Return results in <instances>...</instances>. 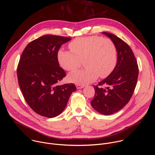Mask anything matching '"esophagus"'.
<instances>
[{
  "label": "esophagus",
  "mask_w": 155,
  "mask_h": 155,
  "mask_svg": "<svg viewBox=\"0 0 155 155\" xmlns=\"http://www.w3.org/2000/svg\"><path fill=\"white\" fill-rule=\"evenodd\" d=\"M76 87L77 89H81V88H83L84 87V86L81 85V84H76Z\"/></svg>",
  "instance_id": "obj_1"
}]
</instances>
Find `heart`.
<instances>
[{"label": "heart", "mask_w": 155, "mask_h": 155, "mask_svg": "<svg viewBox=\"0 0 155 155\" xmlns=\"http://www.w3.org/2000/svg\"><path fill=\"white\" fill-rule=\"evenodd\" d=\"M71 51L60 50L58 60L61 68L68 71L78 69L82 61L86 68L71 73L69 80L73 83L84 84L97 78L108 77L114 70L117 62V49L110 38L98 35L79 37L69 45Z\"/></svg>", "instance_id": "heart-1"}]
</instances>
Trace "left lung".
Here are the masks:
<instances>
[{
    "label": "left lung",
    "mask_w": 155,
    "mask_h": 155,
    "mask_svg": "<svg viewBox=\"0 0 155 155\" xmlns=\"http://www.w3.org/2000/svg\"><path fill=\"white\" fill-rule=\"evenodd\" d=\"M102 33L115 43L117 62L113 72L94 86L95 94L91 104L101 114L108 115L119 111L130 99L137 84L139 68L133 52L125 41L112 34Z\"/></svg>",
    "instance_id": "8db88e82"
}]
</instances>
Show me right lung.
Listing matches in <instances>:
<instances>
[{
  "label": "right lung",
  "instance_id": "1",
  "mask_svg": "<svg viewBox=\"0 0 155 155\" xmlns=\"http://www.w3.org/2000/svg\"><path fill=\"white\" fill-rule=\"evenodd\" d=\"M72 38L43 35L31 41L22 53L17 68L18 84L25 101L37 114L54 118L61 114L77 88L74 83H58L65 77L58 53Z\"/></svg>",
  "mask_w": 155,
  "mask_h": 155
}]
</instances>
